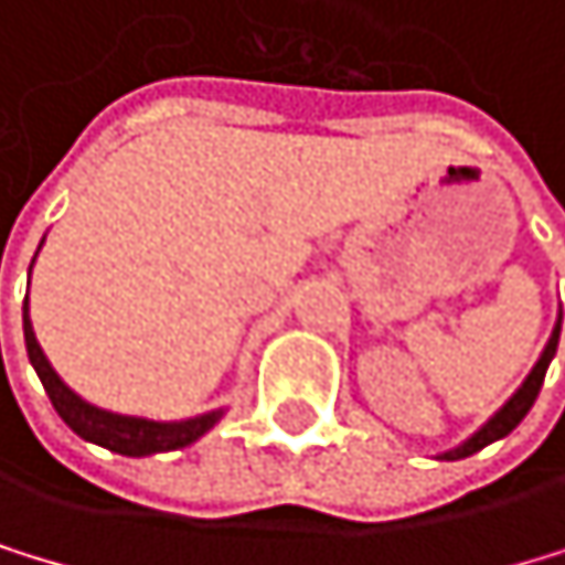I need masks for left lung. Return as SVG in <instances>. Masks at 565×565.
Here are the masks:
<instances>
[{
	"label": "left lung",
	"mask_w": 565,
	"mask_h": 565,
	"mask_svg": "<svg viewBox=\"0 0 565 565\" xmlns=\"http://www.w3.org/2000/svg\"><path fill=\"white\" fill-rule=\"evenodd\" d=\"M559 330H563V309H559V319H556V330H552V337H548V343H545V351H542V358L535 361V367L527 371V379L521 382V388L514 392L511 399H507L487 424H482L476 434H469L466 441L461 445H455V448H448V451H441L437 458H445V461H458V458H469V455H476V451H482L487 445H493V441H500V437H507L511 434L524 416H527V409L535 406V399H539V392H542V382H545V371H548V364H552V358H556V347H559Z\"/></svg>",
	"instance_id": "obj_1"
}]
</instances>
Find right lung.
<instances>
[{
    "label": "right lung",
    "mask_w": 565,
    "mask_h": 565,
    "mask_svg": "<svg viewBox=\"0 0 565 565\" xmlns=\"http://www.w3.org/2000/svg\"><path fill=\"white\" fill-rule=\"evenodd\" d=\"M38 259V256H33ZM33 267V264H30ZM23 340H26V358L38 371V379L47 392L51 406L58 409L62 420L83 437L107 451L128 455V458H145V455H159V451H177L201 441V437L222 420L225 409H211L201 416H186V420H149V416H128V413H114L96 403H86L78 392H72L58 371L51 367L47 354L41 351L38 337H33V322L30 309L23 301Z\"/></svg>",
    "instance_id": "obj_1"
}]
</instances>
